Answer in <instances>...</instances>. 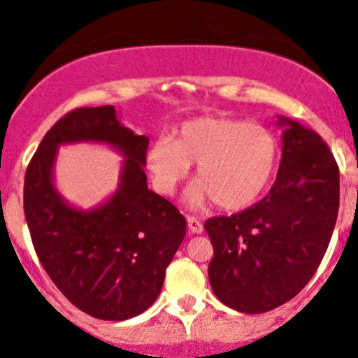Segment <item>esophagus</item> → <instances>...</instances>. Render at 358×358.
<instances>
[{
	"instance_id": "obj_1",
	"label": "esophagus",
	"mask_w": 358,
	"mask_h": 358,
	"mask_svg": "<svg viewBox=\"0 0 358 358\" xmlns=\"http://www.w3.org/2000/svg\"><path fill=\"white\" fill-rule=\"evenodd\" d=\"M187 231L191 234H201L203 233V224L198 219H194V217H187Z\"/></svg>"
}]
</instances>
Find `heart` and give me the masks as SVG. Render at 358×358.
<instances>
[{"mask_svg": "<svg viewBox=\"0 0 358 358\" xmlns=\"http://www.w3.org/2000/svg\"><path fill=\"white\" fill-rule=\"evenodd\" d=\"M157 189L172 194L196 164V182L186 191L191 208L215 201L234 212L253 205L274 178L279 143L271 129L226 117H196L179 125L174 138H160L146 153Z\"/></svg>", "mask_w": 358, "mask_h": 358, "instance_id": "1", "label": "heart"}]
</instances>
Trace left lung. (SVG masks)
Masks as SVG:
<instances>
[{
  "label": "left lung",
  "instance_id": "1",
  "mask_svg": "<svg viewBox=\"0 0 358 358\" xmlns=\"http://www.w3.org/2000/svg\"><path fill=\"white\" fill-rule=\"evenodd\" d=\"M282 155L267 196L231 217L205 222L213 246L215 296L245 314L286 303L315 274L338 217L340 171L312 129L278 115Z\"/></svg>",
  "mask_w": 358,
  "mask_h": 358
}]
</instances>
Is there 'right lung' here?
I'll list each match as a JSON object with an SVG mask.
<instances>
[{"instance_id": "obj_1", "label": "right lung", "mask_w": 358, "mask_h": 358, "mask_svg": "<svg viewBox=\"0 0 358 358\" xmlns=\"http://www.w3.org/2000/svg\"><path fill=\"white\" fill-rule=\"evenodd\" d=\"M80 142L124 158L117 189L93 209L70 204L54 182L57 150ZM146 148L148 138L125 127L115 106L77 108L46 132L25 172V220L44 271L96 319H132L152 307L186 234L179 210L148 189Z\"/></svg>"}]
</instances>
